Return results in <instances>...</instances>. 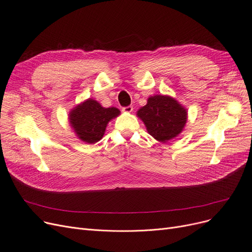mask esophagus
I'll return each mask as SVG.
<instances>
[{
    "label": "esophagus",
    "mask_w": 252,
    "mask_h": 252,
    "mask_svg": "<svg viewBox=\"0 0 252 252\" xmlns=\"http://www.w3.org/2000/svg\"><path fill=\"white\" fill-rule=\"evenodd\" d=\"M122 111L123 112H125V113H131L133 111V106L132 105H128V106H124L123 109H122Z\"/></svg>",
    "instance_id": "obj_1"
}]
</instances>
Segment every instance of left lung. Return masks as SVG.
I'll use <instances>...</instances> for the list:
<instances>
[{
	"mask_svg": "<svg viewBox=\"0 0 252 252\" xmlns=\"http://www.w3.org/2000/svg\"><path fill=\"white\" fill-rule=\"evenodd\" d=\"M147 126L148 132L157 140L165 142L176 137L187 122V111L174 98L155 95L137 112Z\"/></svg>",
	"mask_w": 252,
	"mask_h": 252,
	"instance_id": "1",
	"label": "left lung"
}]
</instances>
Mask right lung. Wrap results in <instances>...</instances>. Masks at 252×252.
<instances>
[{"mask_svg":"<svg viewBox=\"0 0 252 252\" xmlns=\"http://www.w3.org/2000/svg\"><path fill=\"white\" fill-rule=\"evenodd\" d=\"M119 114L116 107L105 109L96 100L89 98L70 112L69 122L80 139L95 143L102 138L109 121Z\"/></svg>","mask_w":252,"mask_h":252,"instance_id":"add662e5","label":"right lung"}]
</instances>
